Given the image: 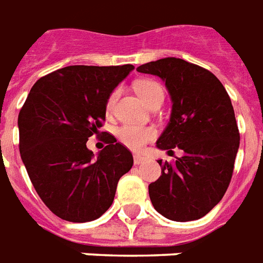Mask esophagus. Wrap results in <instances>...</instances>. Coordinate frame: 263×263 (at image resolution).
<instances>
[{"mask_svg":"<svg viewBox=\"0 0 263 263\" xmlns=\"http://www.w3.org/2000/svg\"><path fill=\"white\" fill-rule=\"evenodd\" d=\"M144 161H146V158L142 157V155H134V163H135V165H140V163H143Z\"/></svg>","mask_w":263,"mask_h":263,"instance_id":"esophagus-1","label":"esophagus"}]
</instances>
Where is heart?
Segmentation results:
<instances>
[{"label":"heart","instance_id":"obj_1","mask_svg":"<svg viewBox=\"0 0 263 263\" xmlns=\"http://www.w3.org/2000/svg\"><path fill=\"white\" fill-rule=\"evenodd\" d=\"M136 93L140 96L143 101L146 102L147 105H151L154 101L157 100H163V89L158 82L153 80H139L134 83ZM119 97V89L115 90L108 96L105 102V108L108 112L113 109V106L116 104V100ZM117 138L124 146H127L131 150L139 151L142 150L143 147L146 146L147 143L151 142L157 131L151 127H140V125H121L117 129Z\"/></svg>","mask_w":263,"mask_h":263}]
</instances>
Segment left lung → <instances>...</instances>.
I'll return each instance as SVG.
<instances>
[{"instance_id": "left-lung-1", "label": "left lung", "mask_w": 263, "mask_h": 263, "mask_svg": "<svg viewBox=\"0 0 263 263\" xmlns=\"http://www.w3.org/2000/svg\"><path fill=\"white\" fill-rule=\"evenodd\" d=\"M136 70L159 77L172 98L170 120L157 147L183 151L173 163L158 161L162 176L148 185L151 202L168 220H197L219 204L234 172L240 136L230 96L212 72L180 58Z\"/></svg>"}]
</instances>
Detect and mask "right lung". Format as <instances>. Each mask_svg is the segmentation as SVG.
<instances>
[{
	"mask_svg": "<svg viewBox=\"0 0 263 263\" xmlns=\"http://www.w3.org/2000/svg\"><path fill=\"white\" fill-rule=\"evenodd\" d=\"M135 69L67 66L42 77L18 113L20 155L32 185L52 213L74 223L96 220L112 205L131 170L127 147L109 136L95 157L86 147L105 120L108 96Z\"/></svg>",
	"mask_w": 263,
	"mask_h": 263,
	"instance_id": "right-lung-1",
	"label": "right lung"
}]
</instances>
